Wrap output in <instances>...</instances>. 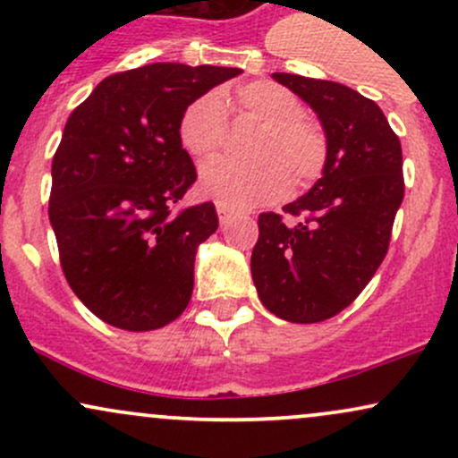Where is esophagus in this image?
<instances>
[{
    "label": "esophagus",
    "instance_id": "1",
    "mask_svg": "<svg viewBox=\"0 0 458 458\" xmlns=\"http://www.w3.org/2000/svg\"><path fill=\"white\" fill-rule=\"evenodd\" d=\"M217 215H219V224L225 225V224L230 222V219H233L234 211H233V208H228V207H222V204H217Z\"/></svg>",
    "mask_w": 458,
    "mask_h": 458
}]
</instances>
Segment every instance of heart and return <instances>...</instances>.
<instances>
[{"instance_id": "obj_1", "label": "heart", "mask_w": 458, "mask_h": 458, "mask_svg": "<svg viewBox=\"0 0 458 458\" xmlns=\"http://www.w3.org/2000/svg\"><path fill=\"white\" fill-rule=\"evenodd\" d=\"M241 109L262 124L251 146L254 161L230 157L208 161L199 172L198 189L204 198L228 208L271 204L291 193L293 182L308 185L327 165V138L312 120L303 118L301 101L273 81H251L239 88ZM225 107L219 92H207L185 107L178 123V140L196 159L222 148Z\"/></svg>"}]
</instances>
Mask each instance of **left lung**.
Returning <instances> with one entry per match:
<instances>
[{
    "mask_svg": "<svg viewBox=\"0 0 458 458\" xmlns=\"http://www.w3.org/2000/svg\"><path fill=\"white\" fill-rule=\"evenodd\" d=\"M306 101L327 138V165L284 213H262L251 277L269 312L320 323L355 301L386 259L404 196L403 150L379 105L343 83L273 72Z\"/></svg>",
    "mask_w": 458,
    "mask_h": 458,
    "instance_id": "obj_1",
    "label": "left lung"
}]
</instances>
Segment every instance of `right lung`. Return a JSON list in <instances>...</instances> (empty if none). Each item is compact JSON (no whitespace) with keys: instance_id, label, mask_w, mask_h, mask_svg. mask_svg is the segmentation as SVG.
Returning a JSON list of instances; mask_svg holds the SVG:
<instances>
[{"instance_id":"1","label":"right lung","mask_w":458,"mask_h":458,"mask_svg":"<svg viewBox=\"0 0 458 458\" xmlns=\"http://www.w3.org/2000/svg\"><path fill=\"white\" fill-rule=\"evenodd\" d=\"M239 72L174 62L115 72L66 120L49 222L66 282L105 323L150 331L187 308L198 245L219 219L213 202L170 211L198 178L178 123L189 103Z\"/></svg>"}]
</instances>
